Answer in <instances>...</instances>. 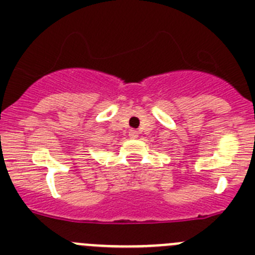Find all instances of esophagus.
<instances>
[{"instance_id": "obj_1", "label": "esophagus", "mask_w": 255, "mask_h": 255, "mask_svg": "<svg viewBox=\"0 0 255 255\" xmlns=\"http://www.w3.org/2000/svg\"><path fill=\"white\" fill-rule=\"evenodd\" d=\"M129 137H130V138H133V139H134V138H137V137H138V132H137V130L130 129V132H129Z\"/></svg>"}]
</instances>
